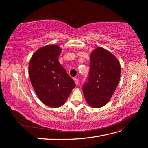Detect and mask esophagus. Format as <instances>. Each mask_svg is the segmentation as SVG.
<instances>
[{"label": "esophagus", "instance_id": "34e87169", "mask_svg": "<svg viewBox=\"0 0 148 148\" xmlns=\"http://www.w3.org/2000/svg\"><path fill=\"white\" fill-rule=\"evenodd\" d=\"M73 79H74V81H75V84H78V83H79V81H78V79L77 78H73Z\"/></svg>", "mask_w": 148, "mask_h": 148}]
</instances>
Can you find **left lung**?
Wrapping results in <instances>:
<instances>
[{
	"instance_id": "8db88e82",
	"label": "left lung",
	"mask_w": 148,
	"mask_h": 148,
	"mask_svg": "<svg viewBox=\"0 0 148 148\" xmlns=\"http://www.w3.org/2000/svg\"><path fill=\"white\" fill-rule=\"evenodd\" d=\"M89 64L83 91L88 104L99 108L109 101L115 91L120 77V65L117 58L101 47L91 53Z\"/></svg>"
}]
</instances>
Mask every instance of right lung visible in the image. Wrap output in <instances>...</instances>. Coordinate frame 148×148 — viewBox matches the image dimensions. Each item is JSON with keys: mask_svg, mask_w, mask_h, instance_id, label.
Here are the masks:
<instances>
[{"mask_svg": "<svg viewBox=\"0 0 148 148\" xmlns=\"http://www.w3.org/2000/svg\"><path fill=\"white\" fill-rule=\"evenodd\" d=\"M61 51L55 44L47 45L38 49L29 62L31 84L39 99L51 107L63 105L76 85L59 63Z\"/></svg>", "mask_w": 148, "mask_h": 148, "instance_id": "right-lung-1", "label": "right lung"}]
</instances>
